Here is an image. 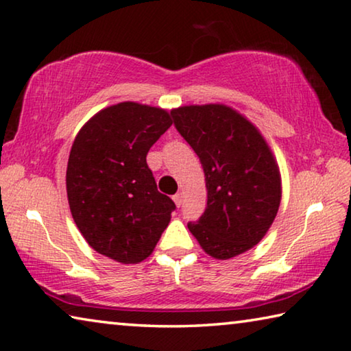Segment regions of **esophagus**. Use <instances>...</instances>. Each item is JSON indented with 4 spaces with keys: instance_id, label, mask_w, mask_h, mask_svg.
<instances>
[{
    "instance_id": "esophagus-1",
    "label": "esophagus",
    "mask_w": 351,
    "mask_h": 351,
    "mask_svg": "<svg viewBox=\"0 0 351 351\" xmlns=\"http://www.w3.org/2000/svg\"><path fill=\"white\" fill-rule=\"evenodd\" d=\"M173 202H175L176 206H181V203H182V195H181V193H176V195H173Z\"/></svg>"
}]
</instances>
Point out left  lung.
<instances>
[{"label":"left lung","instance_id":"obj_1","mask_svg":"<svg viewBox=\"0 0 351 351\" xmlns=\"http://www.w3.org/2000/svg\"><path fill=\"white\" fill-rule=\"evenodd\" d=\"M176 131L203 165L208 206L187 228L206 253L230 259L254 247L274 223L281 178L269 145L241 114L223 104L171 112Z\"/></svg>","mask_w":351,"mask_h":351}]
</instances>
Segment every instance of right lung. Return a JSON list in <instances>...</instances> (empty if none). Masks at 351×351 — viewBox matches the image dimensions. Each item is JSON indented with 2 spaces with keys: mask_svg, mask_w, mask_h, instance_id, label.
Masks as SVG:
<instances>
[{
  "mask_svg": "<svg viewBox=\"0 0 351 351\" xmlns=\"http://www.w3.org/2000/svg\"><path fill=\"white\" fill-rule=\"evenodd\" d=\"M170 126L167 110L126 101L99 110L77 132L66 197L77 230L99 254L141 263L169 225L176 206L158 191L147 154Z\"/></svg>",
  "mask_w": 351,
  "mask_h": 351,
  "instance_id": "right-lung-1",
  "label": "right lung"
}]
</instances>
